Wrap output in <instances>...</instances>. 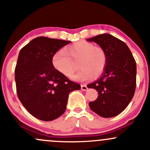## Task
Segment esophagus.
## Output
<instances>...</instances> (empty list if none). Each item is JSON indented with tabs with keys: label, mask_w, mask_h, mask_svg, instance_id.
Segmentation results:
<instances>
[{
	"label": "esophagus",
	"mask_w": 150,
	"mask_h": 150,
	"mask_svg": "<svg viewBox=\"0 0 150 150\" xmlns=\"http://www.w3.org/2000/svg\"><path fill=\"white\" fill-rule=\"evenodd\" d=\"M81 90H83V91H86L88 90V87L85 85H81Z\"/></svg>",
	"instance_id": "1"
}]
</instances>
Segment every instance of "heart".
I'll return each instance as SVG.
<instances>
[{
	"mask_svg": "<svg viewBox=\"0 0 150 150\" xmlns=\"http://www.w3.org/2000/svg\"><path fill=\"white\" fill-rule=\"evenodd\" d=\"M79 62L81 70L72 77L73 80L86 81L92 77H97L105 70L108 57L105 50L95 46L92 42L79 41L67 46L63 51H57L52 57L54 68L66 77H70Z\"/></svg>",
	"mask_w": 150,
	"mask_h": 150,
	"instance_id": "b5f03b06",
	"label": "heart"
}]
</instances>
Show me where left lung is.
Segmentation results:
<instances>
[{
	"instance_id": "1",
	"label": "left lung",
	"mask_w": 150,
	"mask_h": 150,
	"mask_svg": "<svg viewBox=\"0 0 150 150\" xmlns=\"http://www.w3.org/2000/svg\"><path fill=\"white\" fill-rule=\"evenodd\" d=\"M98 43L107 54L108 62L103 75L88 85L98 92L90 109L103 117H112L129 105L136 88V62L125 42L110 34L98 35L87 40Z\"/></svg>"
}]
</instances>
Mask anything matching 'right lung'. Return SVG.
Masks as SVG:
<instances>
[{"instance_id": "right-lung-1", "label": "right lung", "mask_w": 150, "mask_h": 150, "mask_svg": "<svg viewBox=\"0 0 150 150\" xmlns=\"http://www.w3.org/2000/svg\"><path fill=\"white\" fill-rule=\"evenodd\" d=\"M70 41L38 37L19 52L15 69L18 97L28 112L40 120L51 121L65 112L69 94L79 84L57 72L54 54Z\"/></svg>"}]
</instances>
